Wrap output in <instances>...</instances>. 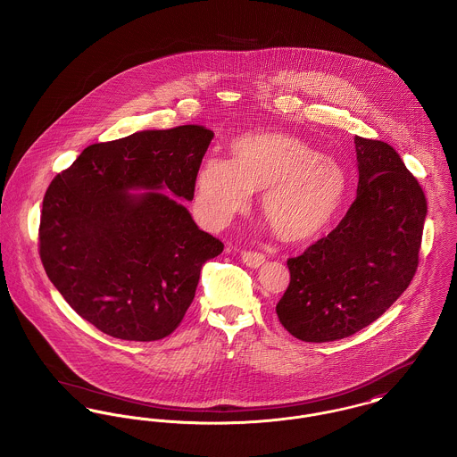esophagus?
Returning a JSON list of instances; mask_svg holds the SVG:
<instances>
[{
    "instance_id": "esophagus-1",
    "label": "esophagus",
    "mask_w": 457,
    "mask_h": 457,
    "mask_svg": "<svg viewBox=\"0 0 457 457\" xmlns=\"http://www.w3.org/2000/svg\"><path fill=\"white\" fill-rule=\"evenodd\" d=\"M243 262L248 266V268H259L264 264L266 257L259 252H253V250H243L242 252Z\"/></svg>"
}]
</instances>
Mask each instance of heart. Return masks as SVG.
<instances>
[{"label":"heart","instance_id":"b5f03b06","mask_svg":"<svg viewBox=\"0 0 457 457\" xmlns=\"http://www.w3.org/2000/svg\"><path fill=\"white\" fill-rule=\"evenodd\" d=\"M233 161L209 157L196 176L198 212L220 228L262 189L261 209L278 237L320 235L342 205L347 178L333 157L287 133H253L233 143Z\"/></svg>","mask_w":457,"mask_h":457}]
</instances>
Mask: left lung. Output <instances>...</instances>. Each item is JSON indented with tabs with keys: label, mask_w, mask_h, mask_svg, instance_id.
I'll return each mask as SVG.
<instances>
[{
	"label": "left lung",
	"mask_w": 457,
	"mask_h": 457,
	"mask_svg": "<svg viewBox=\"0 0 457 457\" xmlns=\"http://www.w3.org/2000/svg\"><path fill=\"white\" fill-rule=\"evenodd\" d=\"M359 185L340 224L287 261L290 285L278 320L302 342L347 338L376 321L420 262L427 198L385 141L355 136Z\"/></svg>",
	"instance_id": "obj_1"
}]
</instances>
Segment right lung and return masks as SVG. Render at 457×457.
Here are the masks:
<instances>
[{"mask_svg":"<svg viewBox=\"0 0 457 457\" xmlns=\"http://www.w3.org/2000/svg\"><path fill=\"white\" fill-rule=\"evenodd\" d=\"M212 137L202 126H179L95 143L46 189L43 268L67 303L105 335L129 342L170 335L202 266L222 252L224 243L198 229L173 198L193 200ZM133 187L151 191L133 195Z\"/></svg>","mask_w":457,"mask_h":457,"instance_id":"1","label":"right lung"}]
</instances>
